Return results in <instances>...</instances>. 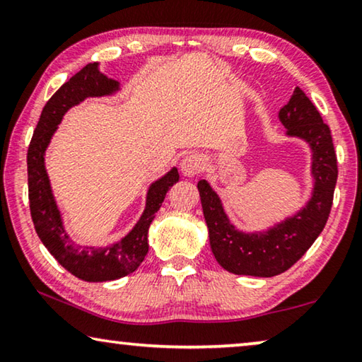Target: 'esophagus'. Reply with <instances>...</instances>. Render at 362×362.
<instances>
[{
  "instance_id": "1",
  "label": "esophagus",
  "mask_w": 362,
  "mask_h": 362,
  "mask_svg": "<svg viewBox=\"0 0 362 362\" xmlns=\"http://www.w3.org/2000/svg\"><path fill=\"white\" fill-rule=\"evenodd\" d=\"M204 166H206V159L203 158V155L192 153V155H187L182 159L180 170L185 177H194L203 173Z\"/></svg>"
}]
</instances>
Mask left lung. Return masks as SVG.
I'll return each instance as SVG.
<instances>
[{"instance_id": "1", "label": "left lung", "mask_w": 362, "mask_h": 362, "mask_svg": "<svg viewBox=\"0 0 362 362\" xmlns=\"http://www.w3.org/2000/svg\"><path fill=\"white\" fill-rule=\"evenodd\" d=\"M279 121L287 129L286 136L302 139L311 148L313 193L297 214L267 231L244 233L230 222L209 183L198 182L212 254L230 273L259 278L284 273L311 247L329 218L339 175L329 126L300 88L279 110Z\"/></svg>"}]
</instances>
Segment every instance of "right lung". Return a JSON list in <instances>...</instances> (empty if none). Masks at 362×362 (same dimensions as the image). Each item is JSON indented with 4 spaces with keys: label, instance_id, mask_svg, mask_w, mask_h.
<instances>
[{
    "label": "right lung",
    "instance_id": "1",
    "mask_svg": "<svg viewBox=\"0 0 362 362\" xmlns=\"http://www.w3.org/2000/svg\"><path fill=\"white\" fill-rule=\"evenodd\" d=\"M119 83L99 71V64H88L71 76L42 108L27 153L28 201L35 230L41 243L66 272L88 283L119 279L136 272L148 252V228L161 207L168 189L179 182V170L173 168L153 182L146 192L144 214L124 238L107 247L78 246L65 231L51 182L45 166V153L64 115L88 97L112 95Z\"/></svg>",
    "mask_w": 362,
    "mask_h": 362
}]
</instances>
